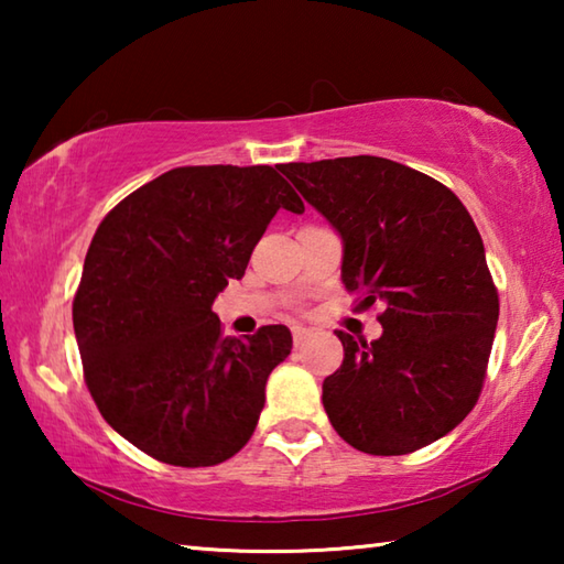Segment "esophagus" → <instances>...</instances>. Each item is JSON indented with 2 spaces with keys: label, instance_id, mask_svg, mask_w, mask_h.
Instances as JSON below:
<instances>
[{
  "label": "esophagus",
  "instance_id": "esophagus-1",
  "mask_svg": "<svg viewBox=\"0 0 564 564\" xmlns=\"http://www.w3.org/2000/svg\"><path fill=\"white\" fill-rule=\"evenodd\" d=\"M308 338H311V330L308 328H301V326L293 328V346L295 348H301Z\"/></svg>",
  "mask_w": 564,
  "mask_h": 564
}]
</instances>
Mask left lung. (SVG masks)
Instances as JSON below:
<instances>
[{"instance_id": "1", "label": "left lung", "mask_w": 564, "mask_h": 564, "mask_svg": "<svg viewBox=\"0 0 564 564\" xmlns=\"http://www.w3.org/2000/svg\"><path fill=\"white\" fill-rule=\"evenodd\" d=\"M283 174L343 238V285L386 305L378 340L336 330L343 366L323 408L348 445L408 455L460 425L488 373L498 289L480 231L441 181L380 156L285 164Z\"/></svg>"}]
</instances>
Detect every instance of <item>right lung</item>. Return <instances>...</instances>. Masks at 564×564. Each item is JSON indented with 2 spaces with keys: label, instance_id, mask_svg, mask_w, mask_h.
<instances>
[{
  "label": "right lung",
  "instance_id": "right-lung-1",
  "mask_svg": "<svg viewBox=\"0 0 564 564\" xmlns=\"http://www.w3.org/2000/svg\"><path fill=\"white\" fill-rule=\"evenodd\" d=\"M279 169H171L91 238L72 303L84 383L113 431L154 460L208 467L236 455L289 358L285 326L226 338L212 311L275 212L303 214Z\"/></svg>",
  "mask_w": 564,
  "mask_h": 564
}]
</instances>
